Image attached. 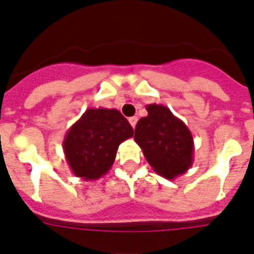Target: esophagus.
Instances as JSON below:
<instances>
[{
    "mask_svg": "<svg viewBox=\"0 0 254 254\" xmlns=\"http://www.w3.org/2000/svg\"><path fill=\"white\" fill-rule=\"evenodd\" d=\"M136 122H138V118H136V116H132V118H129V123H130V125H131V127H132V129L135 127Z\"/></svg>",
    "mask_w": 254,
    "mask_h": 254,
    "instance_id": "1",
    "label": "esophagus"
}]
</instances>
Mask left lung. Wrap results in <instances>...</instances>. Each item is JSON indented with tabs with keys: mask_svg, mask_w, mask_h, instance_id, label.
I'll return each instance as SVG.
<instances>
[{
	"mask_svg": "<svg viewBox=\"0 0 254 254\" xmlns=\"http://www.w3.org/2000/svg\"><path fill=\"white\" fill-rule=\"evenodd\" d=\"M148 115L135 127L134 140L155 173L168 180L189 171L193 163V138L187 125L164 105H147Z\"/></svg>",
	"mask_w": 254,
	"mask_h": 254,
	"instance_id": "8db88e82",
	"label": "left lung"
}]
</instances>
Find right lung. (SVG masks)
<instances>
[{
  "instance_id": "obj_1",
  "label": "right lung",
  "mask_w": 254,
  "mask_h": 254,
  "mask_svg": "<svg viewBox=\"0 0 254 254\" xmlns=\"http://www.w3.org/2000/svg\"><path fill=\"white\" fill-rule=\"evenodd\" d=\"M132 136V127L116 109H88L67 131L63 152L70 171L95 181L113 167L119 145Z\"/></svg>"
}]
</instances>
